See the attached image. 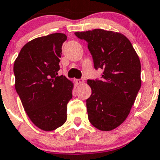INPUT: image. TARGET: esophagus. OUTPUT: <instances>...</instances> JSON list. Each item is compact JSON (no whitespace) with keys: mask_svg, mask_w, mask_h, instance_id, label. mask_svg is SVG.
Instances as JSON below:
<instances>
[{"mask_svg":"<svg viewBox=\"0 0 160 160\" xmlns=\"http://www.w3.org/2000/svg\"><path fill=\"white\" fill-rule=\"evenodd\" d=\"M83 80L82 79H76V80H75V82H76V84H77V85H81L82 83H83Z\"/></svg>","mask_w":160,"mask_h":160,"instance_id":"34e87169","label":"esophagus"}]
</instances>
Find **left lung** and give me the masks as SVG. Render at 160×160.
Instances as JSON below:
<instances>
[{
    "mask_svg": "<svg viewBox=\"0 0 160 160\" xmlns=\"http://www.w3.org/2000/svg\"><path fill=\"white\" fill-rule=\"evenodd\" d=\"M88 42L101 80H88L92 95L87 100L88 119L95 128L111 131L124 122L139 92L141 62L130 41L113 31L94 29L77 32Z\"/></svg>",
    "mask_w": 160,
    "mask_h": 160,
    "instance_id": "8db88e82",
    "label": "left lung"
}]
</instances>
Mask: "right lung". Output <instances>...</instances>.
Returning <instances> with one entry per match:
<instances>
[{"label": "right lung", "mask_w": 160, "mask_h": 160, "mask_svg": "<svg viewBox=\"0 0 160 160\" xmlns=\"http://www.w3.org/2000/svg\"><path fill=\"white\" fill-rule=\"evenodd\" d=\"M64 33L35 38L21 49L14 64L15 90L28 118L43 131H53L67 119L73 84L58 76Z\"/></svg>", "instance_id": "right-lung-1"}]
</instances>
